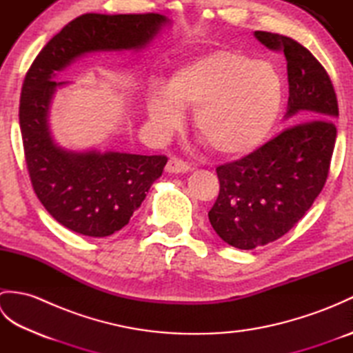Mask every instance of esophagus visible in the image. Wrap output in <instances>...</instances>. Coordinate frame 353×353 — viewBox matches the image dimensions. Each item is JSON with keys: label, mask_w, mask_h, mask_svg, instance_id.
Wrapping results in <instances>:
<instances>
[{"label": "esophagus", "mask_w": 353, "mask_h": 353, "mask_svg": "<svg viewBox=\"0 0 353 353\" xmlns=\"http://www.w3.org/2000/svg\"><path fill=\"white\" fill-rule=\"evenodd\" d=\"M168 172H174V174H179V172H188L191 170V165L188 162H185L183 159H179V157H170V161L165 167Z\"/></svg>", "instance_id": "esophagus-1"}]
</instances>
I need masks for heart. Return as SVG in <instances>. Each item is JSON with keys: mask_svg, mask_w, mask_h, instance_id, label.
Masks as SVG:
<instances>
[{"mask_svg": "<svg viewBox=\"0 0 353 353\" xmlns=\"http://www.w3.org/2000/svg\"><path fill=\"white\" fill-rule=\"evenodd\" d=\"M153 94L148 114L157 129L176 125V108L192 109V129L212 152L238 156L258 147L272 129L282 103V81L272 65L238 51L216 50L179 68Z\"/></svg>", "mask_w": 353, "mask_h": 353, "instance_id": "obj_1", "label": "heart"}]
</instances>
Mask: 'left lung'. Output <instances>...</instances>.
<instances>
[{
	"label": "left lung",
	"instance_id": "left-lung-1",
	"mask_svg": "<svg viewBox=\"0 0 353 353\" xmlns=\"http://www.w3.org/2000/svg\"><path fill=\"white\" fill-rule=\"evenodd\" d=\"M282 51L288 71L290 125L241 159L216 167L220 192L208 212L224 243L252 250L283 236L312 206L331 168L339 101L326 70L291 37L254 32Z\"/></svg>",
	"mask_w": 353,
	"mask_h": 353
}]
</instances>
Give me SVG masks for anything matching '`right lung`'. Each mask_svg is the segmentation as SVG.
Listing matches in <instances>:
<instances>
[{"label": "right lung", "instance_id": "1", "mask_svg": "<svg viewBox=\"0 0 353 353\" xmlns=\"http://www.w3.org/2000/svg\"><path fill=\"white\" fill-rule=\"evenodd\" d=\"M165 22L159 13H85L50 39L26 74L19 125L30 181L52 219L77 234L100 238L123 229L168 157L72 153L57 147L47 117L51 97L63 81L51 79L85 52L144 47Z\"/></svg>", "mask_w": 353, "mask_h": 353}]
</instances>
